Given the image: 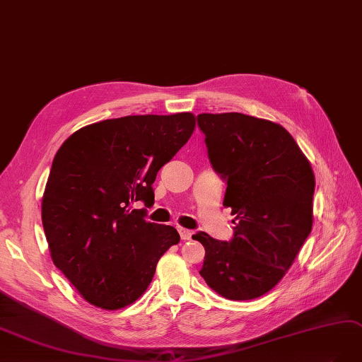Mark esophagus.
I'll return each instance as SVG.
<instances>
[{
	"instance_id": "obj_1",
	"label": "esophagus",
	"mask_w": 362,
	"mask_h": 362,
	"mask_svg": "<svg viewBox=\"0 0 362 362\" xmlns=\"http://www.w3.org/2000/svg\"><path fill=\"white\" fill-rule=\"evenodd\" d=\"M179 233H180L182 240H191V237H192V231L186 230V228H179Z\"/></svg>"
}]
</instances>
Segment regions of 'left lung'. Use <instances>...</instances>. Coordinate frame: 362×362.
<instances>
[{"label":"left lung","instance_id":"8db88e82","mask_svg":"<svg viewBox=\"0 0 362 362\" xmlns=\"http://www.w3.org/2000/svg\"><path fill=\"white\" fill-rule=\"evenodd\" d=\"M209 159L226 180L223 206L235 216L231 242L199 231V274L219 296L253 300L289 270L313 225L315 174L291 134L243 113H202Z\"/></svg>","mask_w":362,"mask_h":362}]
</instances>
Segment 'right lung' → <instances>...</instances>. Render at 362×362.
<instances>
[{
    "label": "right lung",
    "instance_id": "right-lung-1",
    "mask_svg": "<svg viewBox=\"0 0 362 362\" xmlns=\"http://www.w3.org/2000/svg\"><path fill=\"white\" fill-rule=\"evenodd\" d=\"M195 129L192 113L107 119L80 128L52 163L42 221L53 264L88 303L117 310L151 285L176 228L144 219L160 167Z\"/></svg>",
    "mask_w": 362,
    "mask_h": 362
}]
</instances>
